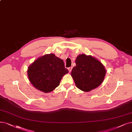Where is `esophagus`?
Listing matches in <instances>:
<instances>
[{
    "instance_id": "esophagus-1",
    "label": "esophagus",
    "mask_w": 132,
    "mask_h": 132,
    "mask_svg": "<svg viewBox=\"0 0 132 132\" xmlns=\"http://www.w3.org/2000/svg\"><path fill=\"white\" fill-rule=\"evenodd\" d=\"M68 70H69V71L70 72L72 70V67H69L68 68Z\"/></svg>"
}]
</instances>
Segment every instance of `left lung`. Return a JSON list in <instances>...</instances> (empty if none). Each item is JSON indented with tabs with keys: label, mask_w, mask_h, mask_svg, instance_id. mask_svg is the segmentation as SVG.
<instances>
[{
	"label": "left lung",
	"mask_w": 132,
	"mask_h": 132,
	"mask_svg": "<svg viewBox=\"0 0 132 132\" xmlns=\"http://www.w3.org/2000/svg\"><path fill=\"white\" fill-rule=\"evenodd\" d=\"M75 63L76 65L72 68L71 75L78 89L88 92L102 83L106 70L97 59L82 54L77 57Z\"/></svg>",
	"instance_id": "obj_1"
}]
</instances>
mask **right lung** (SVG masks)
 <instances>
[{
	"instance_id": "add662e5",
	"label": "right lung",
	"mask_w": 132,
	"mask_h": 132,
	"mask_svg": "<svg viewBox=\"0 0 132 132\" xmlns=\"http://www.w3.org/2000/svg\"><path fill=\"white\" fill-rule=\"evenodd\" d=\"M68 72L63 61L53 54L38 58L28 70L30 82L36 89L44 93L54 90L60 85L63 75Z\"/></svg>"
}]
</instances>
